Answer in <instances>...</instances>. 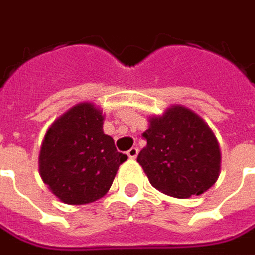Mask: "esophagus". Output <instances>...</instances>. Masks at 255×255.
<instances>
[{
	"label": "esophagus",
	"mask_w": 255,
	"mask_h": 255,
	"mask_svg": "<svg viewBox=\"0 0 255 255\" xmlns=\"http://www.w3.org/2000/svg\"><path fill=\"white\" fill-rule=\"evenodd\" d=\"M127 155L129 159H135V157L138 156V148H131V149L127 152Z\"/></svg>",
	"instance_id": "1"
}]
</instances>
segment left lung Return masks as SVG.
Masks as SVG:
<instances>
[{
	"label": "left lung",
	"mask_w": 255,
	"mask_h": 255,
	"mask_svg": "<svg viewBox=\"0 0 255 255\" xmlns=\"http://www.w3.org/2000/svg\"><path fill=\"white\" fill-rule=\"evenodd\" d=\"M142 136L146 146L136 162L150 184L166 195H201L219 177L218 139L207 123L184 106H171L162 116L150 117Z\"/></svg>",
	"instance_id": "8db88e82"
}]
</instances>
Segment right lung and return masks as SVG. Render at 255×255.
Returning a JSON list of instances; mask_svg holds the SVG:
<instances>
[{"label": "right lung", "mask_w": 255, "mask_h": 255, "mask_svg": "<svg viewBox=\"0 0 255 255\" xmlns=\"http://www.w3.org/2000/svg\"><path fill=\"white\" fill-rule=\"evenodd\" d=\"M105 116L93 103L71 107L51 124L41 143L39 173L55 197L69 205L99 200L113 184L127 155L103 132Z\"/></svg>", "instance_id": "right-lung-1"}]
</instances>
